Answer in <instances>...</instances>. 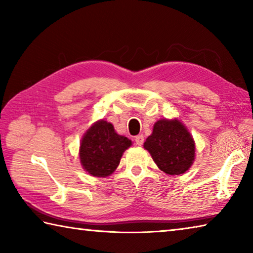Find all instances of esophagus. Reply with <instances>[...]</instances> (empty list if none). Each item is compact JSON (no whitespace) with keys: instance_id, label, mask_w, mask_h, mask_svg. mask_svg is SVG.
Returning a JSON list of instances; mask_svg holds the SVG:
<instances>
[{"instance_id":"1","label":"esophagus","mask_w":253,"mask_h":253,"mask_svg":"<svg viewBox=\"0 0 253 253\" xmlns=\"http://www.w3.org/2000/svg\"><path fill=\"white\" fill-rule=\"evenodd\" d=\"M135 143L136 145H138V146H142L144 144V136L143 135H138L135 137Z\"/></svg>"}]
</instances>
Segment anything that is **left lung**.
I'll return each instance as SVG.
<instances>
[{"instance_id":"8db88e82","label":"left lung","mask_w":253,"mask_h":253,"mask_svg":"<svg viewBox=\"0 0 253 253\" xmlns=\"http://www.w3.org/2000/svg\"><path fill=\"white\" fill-rule=\"evenodd\" d=\"M144 147L166 174H183L193 164L194 140L185 126L176 119L158 121L154 125L152 135L144 143Z\"/></svg>"}]
</instances>
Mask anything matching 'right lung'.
I'll return each instance as SVG.
<instances>
[{
    "instance_id": "obj_1",
    "label": "right lung",
    "mask_w": 253,
    "mask_h": 253,
    "mask_svg": "<svg viewBox=\"0 0 253 253\" xmlns=\"http://www.w3.org/2000/svg\"><path fill=\"white\" fill-rule=\"evenodd\" d=\"M131 140L118 135L110 123L97 122L85 132L80 145V162L92 176H108L117 169Z\"/></svg>"
}]
</instances>
